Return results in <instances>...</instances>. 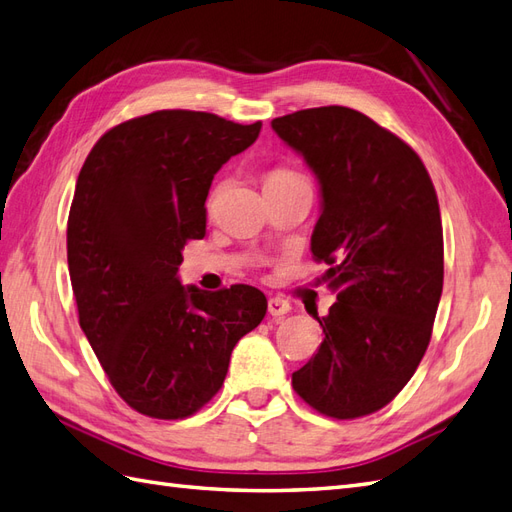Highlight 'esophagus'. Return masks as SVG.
I'll use <instances>...</instances> for the list:
<instances>
[{"label":"esophagus","instance_id":"esophagus-1","mask_svg":"<svg viewBox=\"0 0 512 512\" xmlns=\"http://www.w3.org/2000/svg\"><path fill=\"white\" fill-rule=\"evenodd\" d=\"M267 310H269L271 317H284L291 310V304L282 297H271L267 302Z\"/></svg>","mask_w":512,"mask_h":512}]
</instances>
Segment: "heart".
Segmentation results:
<instances>
[{"mask_svg":"<svg viewBox=\"0 0 512 512\" xmlns=\"http://www.w3.org/2000/svg\"><path fill=\"white\" fill-rule=\"evenodd\" d=\"M299 178H302V176H299V173H295V171H289V169H284V167H276V169L267 171L263 184L265 186H276V184H284V182L299 180Z\"/></svg>","mask_w":512,"mask_h":512,"instance_id":"b5f03b06","label":"heart"}]
</instances>
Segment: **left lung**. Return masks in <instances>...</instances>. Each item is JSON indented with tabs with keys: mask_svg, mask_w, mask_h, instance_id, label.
Masks as SVG:
<instances>
[{
	"mask_svg": "<svg viewBox=\"0 0 512 512\" xmlns=\"http://www.w3.org/2000/svg\"><path fill=\"white\" fill-rule=\"evenodd\" d=\"M271 128L321 184L310 249L336 293L293 389L326 417L371 415L413 378L432 336L443 291L434 184L413 147L358 110H297Z\"/></svg>",
	"mask_w": 512,
	"mask_h": 512,
	"instance_id": "8db88e82",
	"label": "left lung"
}]
</instances>
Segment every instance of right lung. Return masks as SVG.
Wrapping results in <instances>:
<instances>
[{"label":"right lung","instance_id":"obj_1","mask_svg":"<svg viewBox=\"0 0 512 512\" xmlns=\"http://www.w3.org/2000/svg\"><path fill=\"white\" fill-rule=\"evenodd\" d=\"M263 123L156 110L110 128L86 156L67 223L80 328L136 413L184 419L213 400L241 336L267 313L263 291L182 286V249L206 234L215 173Z\"/></svg>","mask_w":512,"mask_h":512}]
</instances>
